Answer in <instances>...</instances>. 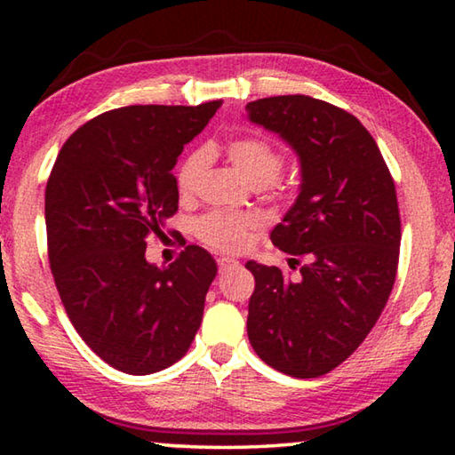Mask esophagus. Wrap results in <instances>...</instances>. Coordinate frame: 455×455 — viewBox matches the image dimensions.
<instances>
[{"mask_svg": "<svg viewBox=\"0 0 455 455\" xmlns=\"http://www.w3.org/2000/svg\"><path fill=\"white\" fill-rule=\"evenodd\" d=\"M217 265H219V271L225 273V271H228V268L238 267V260L233 259V257H219Z\"/></svg>", "mask_w": 455, "mask_h": 455, "instance_id": "obj_1", "label": "esophagus"}]
</instances>
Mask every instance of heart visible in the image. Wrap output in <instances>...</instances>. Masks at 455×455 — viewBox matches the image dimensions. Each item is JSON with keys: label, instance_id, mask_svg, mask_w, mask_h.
Wrapping results in <instances>:
<instances>
[{"label": "heart", "instance_id": "heart-1", "mask_svg": "<svg viewBox=\"0 0 455 455\" xmlns=\"http://www.w3.org/2000/svg\"><path fill=\"white\" fill-rule=\"evenodd\" d=\"M228 158L235 171L243 176L244 182L251 187H267L281 172L283 158L271 144L263 138H236L228 144ZM211 154L206 148L192 150L182 160L176 171V187L180 195L195 192L200 176L209 166ZM259 225V219L251 214H233V212H209L196 220V235L206 244L220 251H238L249 241L251 228Z\"/></svg>", "mask_w": 455, "mask_h": 455}]
</instances>
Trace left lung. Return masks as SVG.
<instances>
[{
    "instance_id": "left-lung-1",
    "label": "left lung",
    "mask_w": 455,
    "mask_h": 455,
    "mask_svg": "<svg viewBox=\"0 0 455 455\" xmlns=\"http://www.w3.org/2000/svg\"><path fill=\"white\" fill-rule=\"evenodd\" d=\"M246 118L295 150L299 195L271 241L289 252L279 267L249 260L255 292L246 333L267 365L319 377L341 365L379 319L394 289L402 222L395 184L373 136L333 104L273 96L246 104Z\"/></svg>"
}]
</instances>
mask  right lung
<instances>
[{"instance_id":"add662e5","label":"right lung","mask_w":455,"mask_h":455,"mask_svg":"<svg viewBox=\"0 0 455 455\" xmlns=\"http://www.w3.org/2000/svg\"><path fill=\"white\" fill-rule=\"evenodd\" d=\"M220 100L126 106L68 138L45 187L53 281L68 317L108 365L148 375L188 351L217 263L188 244L168 267L146 260V236L179 211L176 160Z\"/></svg>"}]
</instances>
